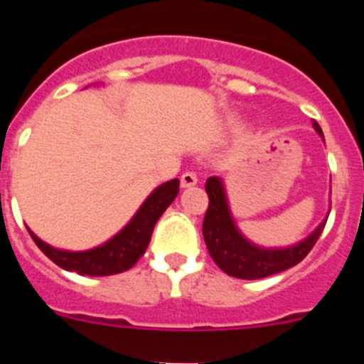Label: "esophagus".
<instances>
[{"instance_id": "esophagus-1", "label": "esophagus", "mask_w": 364, "mask_h": 364, "mask_svg": "<svg viewBox=\"0 0 364 364\" xmlns=\"http://www.w3.org/2000/svg\"><path fill=\"white\" fill-rule=\"evenodd\" d=\"M198 182V176L195 171H186L184 175L180 176V184H182V188H191V186H195Z\"/></svg>"}]
</instances>
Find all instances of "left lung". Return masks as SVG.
<instances>
[{
    "label": "left lung",
    "instance_id": "8db88e82",
    "mask_svg": "<svg viewBox=\"0 0 364 364\" xmlns=\"http://www.w3.org/2000/svg\"><path fill=\"white\" fill-rule=\"evenodd\" d=\"M314 127L323 136L317 122H314ZM205 193L210 197V204L202 224V235L215 264L231 277L255 281L299 264L310 253L326 226L324 220L308 239L286 250H262L244 239L235 226L220 178L211 176L205 180Z\"/></svg>",
    "mask_w": 364,
    "mask_h": 364
}]
</instances>
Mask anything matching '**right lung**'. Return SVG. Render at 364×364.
Masks as SVG:
<instances>
[{"instance_id": "obj_1", "label": "right lung", "mask_w": 364, "mask_h": 364, "mask_svg": "<svg viewBox=\"0 0 364 364\" xmlns=\"http://www.w3.org/2000/svg\"><path fill=\"white\" fill-rule=\"evenodd\" d=\"M178 178H173L154 189L142 204V208L136 211V215L131 218L129 224L120 233L114 235L109 242L102 244L95 250L63 252V250H56V247L45 244L31 230L28 233L41 252L49 257L54 264L67 272H76L80 275H91V277L122 273L133 268L138 259L146 253L154 224L169 208V204L175 200V197L178 195Z\"/></svg>"}]
</instances>
